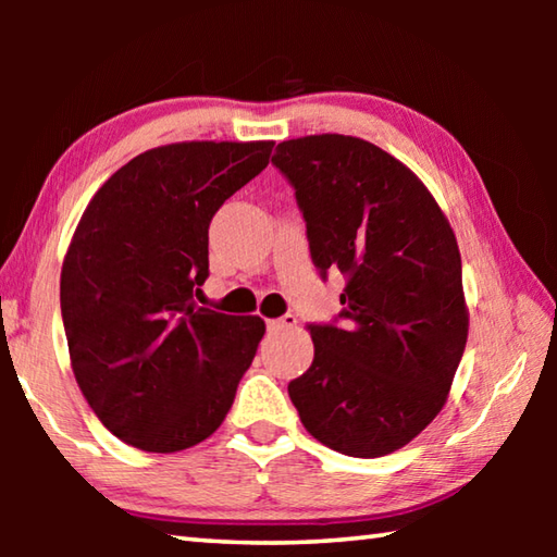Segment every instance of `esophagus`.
Returning <instances> with one entry per match:
<instances>
[{"mask_svg": "<svg viewBox=\"0 0 557 557\" xmlns=\"http://www.w3.org/2000/svg\"><path fill=\"white\" fill-rule=\"evenodd\" d=\"M297 324L299 322H297L295 314H285V317H280V319H270V322H268V326L275 329V332H282V329H295Z\"/></svg>", "mask_w": 557, "mask_h": 557, "instance_id": "34e87169", "label": "esophagus"}]
</instances>
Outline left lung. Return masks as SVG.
I'll use <instances>...</instances> for the list:
<instances>
[{"label": "left lung", "instance_id": "1", "mask_svg": "<svg viewBox=\"0 0 557 557\" xmlns=\"http://www.w3.org/2000/svg\"><path fill=\"white\" fill-rule=\"evenodd\" d=\"M272 164L295 186L314 265L346 275L344 322L309 324L314 361L289 398L322 445L391 455L445 408L465 354L455 231L428 186L366 139H287Z\"/></svg>", "mask_w": 557, "mask_h": 557}]
</instances>
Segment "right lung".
<instances>
[{
	"label": "right lung",
	"mask_w": 557,
	"mask_h": 557,
	"mask_svg": "<svg viewBox=\"0 0 557 557\" xmlns=\"http://www.w3.org/2000/svg\"><path fill=\"white\" fill-rule=\"evenodd\" d=\"M275 143H174L120 166L92 196L61 270L81 393L112 435L182 451L228 414L265 334L260 317L196 305L209 223L268 166Z\"/></svg>",
	"instance_id": "obj_1"
}]
</instances>
